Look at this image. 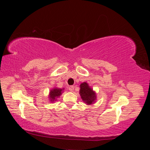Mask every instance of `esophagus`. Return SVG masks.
<instances>
[{
  "label": "esophagus",
  "mask_w": 150,
  "mask_h": 150,
  "mask_svg": "<svg viewBox=\"0 0 150 150\" xmlns=\"http://www.w3.org/2000/svg\"><path fill=\"white\" fill-rule=\"evenodd\" d=\"M74 86H70L68 88V89H69V90L71 92L73 91H74Z\"/></svg>",
  "instance_id": "esophagus-1"
}]
</instances>
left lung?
I'll return each mask as SVG.
<instances>
[{
  "mask_svg": "<svg viewBox=\"0 0 150 150\" xmlns=\"http://www.w3.org/2000/svg\"><path fill=\"white\" fill-rule=\"evenodd\" d=\"M79 94L83 101L89 105L94 103L96 99V93L86 82L80 84Z\"/></svg>",
  "mask_w": 150,
  "mask_h": 150,
  "instance_id": "left-lung-1",
  "label": "left lung"
}]
</instances>
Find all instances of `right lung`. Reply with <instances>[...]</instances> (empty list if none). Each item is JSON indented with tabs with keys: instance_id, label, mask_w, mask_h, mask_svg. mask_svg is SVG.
<instances>
[{
	"instance_id": "obj_1",
	"label": "right lung",
	"mask_w": 150,
	"mask_h": 150,
	"mask_svg": "<svg viewBox=\"0 0 150 150\" xmlns=\"http://www.w3.org/2000/svg\"><path fill=\"white\" fill-rule=\"evenodd\" d=\"M63 89H59L57 88H54L52 89L50 91V93L49 94V98L50 99V101L54 102L57 100V98L59 97L62 94V93H63Z\"/></svg>"
}]
</instances>
